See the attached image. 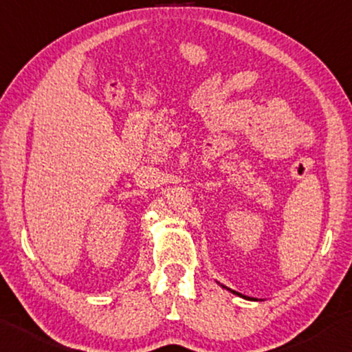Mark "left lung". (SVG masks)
<instances>
[{"instance_id":"1","label":"left lung","mask_w":352,"mask_h":352,"mask_svg":"<svg viewBox=\"0 0 352 352\" xmlns=\"http://www.w3.org/2000/svg\"><path fill=\"white\" fill-rule=\"evenodd\" d=\"M232 293H235V294H240V293H236V292H232ZM240 296H241V294H240ZM243 298H246V296H243ZM246 299H251V298H246ZM254 301H256V299H254Z\"/></svg>"}]
</instances>
